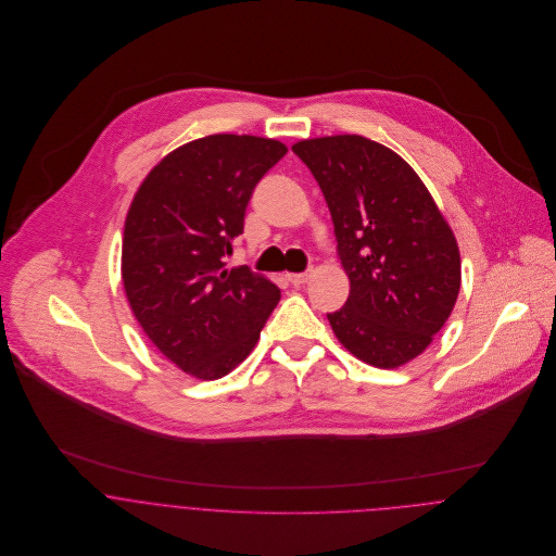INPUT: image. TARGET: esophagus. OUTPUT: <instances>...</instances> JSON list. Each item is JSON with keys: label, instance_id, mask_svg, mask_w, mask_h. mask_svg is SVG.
Here are the masks:
<instances>
[{"label": "esophagus", "instance_id": "1", "mask_svg": "<svg viewBox=\"0 0 556 556\" xmlns=\"http://www.w3.org/2000/svg\"><path fill=\"white\" fill-rule=\"evenodd\" d=\"M285 278L293 285V287H300V285H306L311 280V271H304V274H285Z\"/></svg>", "mask_w": 556, "mask_h": 556}]
</instances>
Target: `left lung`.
Wrapping results in <instances>:
<instances>
[{"label":"left lung","instance_id":"1","mask_svg":"<svg viewBox=\"0 0 556 556\" xmlns=\"http://www.w3.org/2000/svg\"><path fill=\"white\" fill-rule=\"evenodd\" d=\"M327 201L346 304L327 315L340 344L375 368L415 359L452 315L458 241L432 194L390 148L359 135L293 146Z\"/></svg>","mask_w":556,"mask_h":556}]
</instances>
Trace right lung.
<instances>
[{
  "label": "right lung",
  "instance_id": "right-lung-1",
  "mask_svg": "<svg viewBox=\"0 0 556 556\" xmlns=\"http://www.w3.org/2000/svg\"><path fill=\"white\" fill-rule=\"evenodd\" d=\"M287 154L276 139L210 135L166 154L124 225L122 282L132 315L186 375L214 381L254 349L280 289L225 256L258 179Z\"/></svg>",
  "mask_w": 556,
  "mask_h": 556
}]
</instances>
